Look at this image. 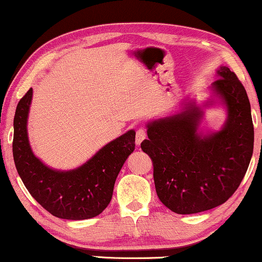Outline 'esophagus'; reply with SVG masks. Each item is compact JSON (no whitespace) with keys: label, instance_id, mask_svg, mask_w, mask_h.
<instances>
[{"label":"esophagus","instance_id":"esophagus-1","mask_svg":"<svg viewBox=\"0 0 262 262\" xmlns=\"http://www.w3.org/2000/svg\"><path fill=\"white\" fill-rule=\"evenodd\" d=\"M146 138V131L144 128H138L136 132V145H141V143Z\"/></svg>","mask_w":262,"mask_h":262}]
</instances>
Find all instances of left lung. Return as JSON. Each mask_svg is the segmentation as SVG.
Returning <instances> with one entry per match:
<instances>
[{"label":"left lung","instance_id":"obj_1","mask_svg":"<svg viewBox=\"0 0 262 262\" xmlns=\"http://www.w3.org/2000/svg\"><path fill=\"white\" fill-rule=\"evenodd\" d=\"M202 102L184 99L179 111L145 124L148 139L141 148L152 161L156 193L164 206L179 214L198 213L227 202L241 184L254 146V126L245 87L228 67ZM222 105L221 129L203 132L207 108Z\"/></svg>","mask_w":262,"mask_h":262}]
</instances>
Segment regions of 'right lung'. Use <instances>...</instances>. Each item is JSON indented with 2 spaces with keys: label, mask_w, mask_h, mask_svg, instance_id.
Returning <instances> with one entry per match:
<instances>
[{
  "label": "right lung",
  "mask_w": 262,
  "mask_h": 262,
  "mask_svg": "<svg viewBox=\"0 0 262 262\" xmlns=\"http://www.w3.org/2000/svg\"><path fill=\"white\" fill-rule=\"evenodd\" d=\"M32 98L31 88L17 103L14 117L13 156L24 185L53 216L71 221L98 216L110 204L118 174L135 150V130L107 143L77 168L56 169L32 150L27 132Z\"/></svg>",
  "instance_id": "obj_1"
}]
</instances>
